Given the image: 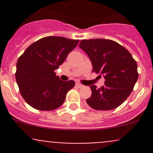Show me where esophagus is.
I'll use <instances>...</instances> for the list:
<instances>
[{"label":"esophagus","mask_w":153,"mask_h":153,"mask_svg":"<svg viewBox=\"0 0 153 153\" xmlns=\"http://www.w3.org/2000/svg\"><path fill=\"white\" fill-rule=\"evenodd\" d=\"M75 86H76L78 88H81L84 86V85H82V84H80V83H76V84H75Z\"/></svg>","instance_id":"obj_1"}]
</instances>
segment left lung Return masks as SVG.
<instances>
[{
	"label": "left lung",
	"mask_w": 153,
	"mask_h": 153,
	"mask_svg": "<svg viewBox=\"0 0 153 153\" xmlns=\"http://www.w3.org/2000/svg\"><path fill=\"white\" fill-rule=\"evenodd\" d=\"M79 47L89 56L92 72L105 78L101 88L90 86L88 105L96 110H111L122 104L138 78V66L132 55L121 44L108 39L82 40Z\"/></svg>",
	"instance_id": "1"
}]
</instances>
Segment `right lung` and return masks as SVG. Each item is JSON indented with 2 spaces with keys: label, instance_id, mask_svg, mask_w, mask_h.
<instances>
[{
  "label": "right lung",
  "instance_id": "obj_1",
  "mask_svg": "<svg viewBox=\"0 0 153 153\" xmlns=\"http://www.w3.org/2000/svg\"><path fill=\"white\" fill-rule=\"evenodd\" d=\"M79 40L48 36L31 44L18 58L15 79L26 102L35 109L51 111L64 102L75 81H61L55 70L64 63Z\"/></svg>",
  "mask_w": 153,
  "mask_h": 153
}]
</instances>
